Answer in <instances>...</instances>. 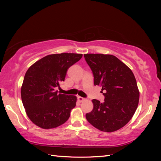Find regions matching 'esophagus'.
<instances>
[{"mask_svg":"<svg viewBox=\"0 0 161 161\" xmlns=\"http://www.w3.org/2000/svg\"><path fill=\"white\" fill-rule=\"evenodd\" d=\"M77 99H78V100H79V102H82L86 100V99L82 97H80V96L77 97Z\"/></svg>","mask_w":161,"mask_h":161,"instance_id":"obj_1","label":"esophagus"}]
</instances>
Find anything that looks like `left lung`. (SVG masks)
<instances>
[{"label": "left lung", "instance_id": "1", "mask_svg": "<svg viewBox=\"0 0 161 161\" xmlns=\"http://www.w3.org/2000/svg\"><path fill=\"white\" fill-rule=\"evenodd\" d=\"M93 72L95 86L102 87L103 103L92 100L93 108L86 114L88 122L104 132H114L129 122L137 109L140 93L133 72L111 54H85Z\"/></svg>", "mask_w": 161, "mask_h": 161}]
</instances>
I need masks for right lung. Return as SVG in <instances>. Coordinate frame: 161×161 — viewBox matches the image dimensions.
<instances>
[{
	"label": "right lung",
	"mask_w": 161,
	"mask_h": 161,
	"mask_svg": "<svg viewBox=\"0 0 161 161\" xmlns=\"http://www.w3.org/2000/svg\"><path fill=\"white\" fill-rule=\"evenodd\" d=\"M81 57L82 54H49L28 68L20 94L27 115L34 124L49 129L68 120L77 97L58 94L54 88L64 81L68 68Z\"/></svg>",
	"instance_id": "right-lung-1"
}]
</instances>
